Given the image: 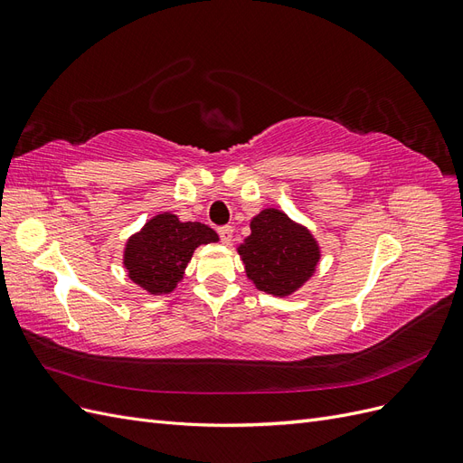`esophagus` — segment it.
I'll list each match as a JSON object with an SVG mask.
<instances>
[{"instance_id":"34e87169","label":"esophagus","mask_w":463,"mask_h":463,"mask_svg":"<svg viewBox=\"0 0 463 463\" xmlns=\"http://www.w3.org/2000/svg\"><path fill=\"white\" fill-rule=\"evenodd\" d=\"M218 235H220L222 243H230L232 235H233V228L232 226H222V228H218Z\"/></svg>"}]
</instances>
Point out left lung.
Listing matches in <instances>:
<instances>
[{
    "label": "left lung",
    "mask_w": 463,
    "mask_h": 463,
    "mask_svg": "<svg viewBox=\"0 0 463 463\" xmlns=\"http://www.w3.org/2000/svg\"><path fill=\"white\" fill-rule=\"evenodd\" d=\"M247 276L272 296H288L309 278L318 262L311 233L284 213L266 208L250 222V235L240 247Z\"/></svg>",
    "instance_id": "1"
}]
</instances>
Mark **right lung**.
<instances>
[{
  "mask_svg": "<svg viewBox=\"0 0 463 463\" xmlns=\"http://www.w3.org/2000/svg\"><path fill=\"white\" fill-rule=\"evenodd\" d=\"M218 241L201 222H179L174 214L154 216L125 247V269L150 293H167L184 276L194 247Z\"/></svg>",
  "mask_w": 463,
  "mask_h": 463,
  "instance_id": "obj_1",
  "label": "right lung"
}]
</instances>
